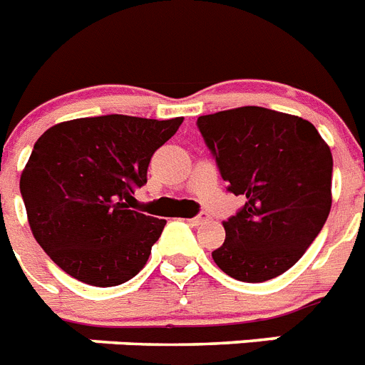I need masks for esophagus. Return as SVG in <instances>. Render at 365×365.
<instances>
[{"label":"esophagus","mask_w":365,"mask_h":365,"mask_svg":"<svg viewBox=\"0 0 365 365\" xmlns=\"http://www.w3.org/2000/svg\"><path fill=\"white\" fill-rule=\"evenodd\" d=\"M210 216L207 215V212H200V215L197 216H194V218H190L188 222L192 225H201V224H205V222H207V220H209Z\"/></svg>","instance_id":"1"}]
</instances>
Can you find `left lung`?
Segmentation results:
<instances>
[{"label": "left lung", "mask_w": 365, "mask_h": 365, "mask_svg": "<svg viewBox=\"0 0 365 365\" xmlns=\"http://www.w3.org/2000/svg\"><path fill=\"white\" fill-rule=\"evenodd\" d=\"M197 128L235 195L212 259L227 276L259 284L284 274L315 240L332 207V153L302 117L259 106L201 115Z\"/></svg>", "instance_id": "1"}]
</instances>
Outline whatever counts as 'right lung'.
Returning a JSON list of instances; mask_svg holds the SVG:
<instances>
[{
    "instance_id": "obj_1",
    "label": "right lung",
    "mask_w": 365,
    "mask_h": 365,
    "mask_svg": "<svg viewBox=\"0 0 365 365\" xmlns=\"http://www.w3.org/2000/svg\"><path fill=\"white\" fill-rule=\"evenodd\" d=\"M180 123L113 113L59 123L38 138L20 194L33 237L59 269L83 284L113 287L145 267L165 220L126 203Z\"/></svg>"
}]
</instances>
